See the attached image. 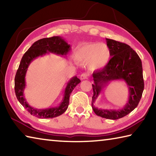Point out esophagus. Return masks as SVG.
Segmentation results:
<instances>
[{"instance_id":"1","label":"esophagus","mask_w":156,"mask_h":156,"mask_svg":"<svg viewBox=\"0 0 156 156\" xmlns=\"http://www.w3.org/2000/svg\"><path fill=\"white\" fill-rule=\"evenodd\" d=\"M87 77H88L87 74L84 73H82L80 76V80H85V79H87Z\"/></svg>"}]
</instances>
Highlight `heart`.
Instances as JSON below:
<instances>
[{"mask_svg":"<svg viewBox=\"0 0 156 156\" xmlns=\"http://www.w3.org/2000/svg\"><path fill=\"white\" fill-rule=\"evenodd\" d=\"M74 58L80 64L88 63L89 70L96 71L105 67L108 64L110 58V51L108 46L104 43H86L76 48Z\"/></svg>","mask_w":156,"mask_h":156,"instance_id":"1","label":"heart"}]
</instances>
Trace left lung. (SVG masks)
I'll return each mask as SVG.
<instances>
[{"label":"left lung","instance_id":"left-lung-1","mask_svg":"<svg viewBox=\"0 0 156 156\" xmlns=\"http://www.w3.org/2000/svg\"><path fill=\"white\" fill-rule=\"evenodd\" d=\"M112 58L101 70L93 73L94 96L92 109L97 115L117 120L129 114L138 105L144 90V80L141 60L134 50L125 43L106 38ZM123 80L128 86L129 98L121 109H98L94 103L99 95L111 81Z\"/></svg>","mask_w":156,"mask_h":156}]
</instances>
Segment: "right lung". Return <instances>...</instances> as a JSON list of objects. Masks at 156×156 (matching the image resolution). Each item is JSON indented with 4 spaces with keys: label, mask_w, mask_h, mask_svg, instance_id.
Listing matches in <instances>:
<instances>
[{
    "label": "right lung",
    "mask_w": 156,
    "mask_h": 156,
    "mask_svg": "<svg viewBox=\"0 0 156 156\" xmlns=\"http://www.w3.org/2000/svg\"><path fill=\"white\" fill-rule=\"evenodd\" d=\"M71 50V45L67 43L62 37L53 36L44 38L35 42L23 55L20 60L14 80V89L16 96L20 103L27 109L31 115L38 118H52L62 115L67 109L69 103V97L76 85L80 83V80L74 76L67 83L65 89L63 98L57 107L36 109L29 105L24 96L26 87L25 76L30 63L39 56L49 54V53L67 57Z\"/></svg>",
    "instance_id": "1"
}]
</instances>
